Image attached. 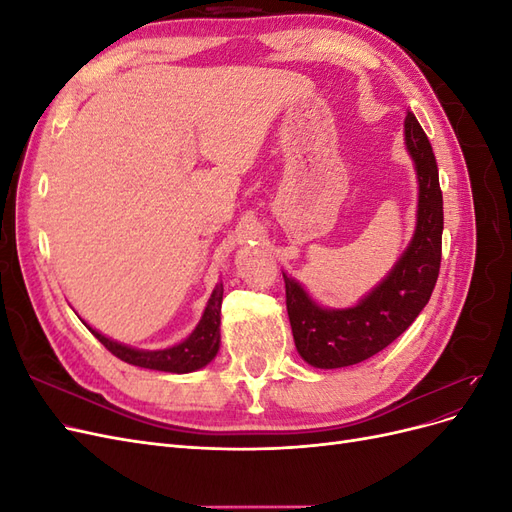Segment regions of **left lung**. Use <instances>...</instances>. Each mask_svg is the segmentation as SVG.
Returning a JSON list of instances; mask_svg holds the SVG:
<instances>
[{"label": "left lung", "mask_w": 512, "mask_h": 512, "mask_svg": "<svg viewBox=\"0 0 512 512\" xmlns=\"http://www.w3.org/2000/svg\"><path fill=\"white\" fill-rule=\"evenodd\" d=\"M406 145L418 175V220L410 247L389 277L356 307L322 309L284 275L294 346L309 365L348 367L378 354L410 327L436 288L444 228L442 190L429 138L412 113L406 117Z\"/></svg>", "instance_id": "left-lung-1"}]
</instances>
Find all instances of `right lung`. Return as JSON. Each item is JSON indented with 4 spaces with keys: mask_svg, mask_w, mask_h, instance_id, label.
<instances>
[{
    "mask_svg": "<svg viewBox=\"0 0 512 512\" xmlns=\"http://www.w3.org/2000/svg\"><path fill=\"white\" fill-rule=\"evenodd\" d=\"M222 297H224V288L222 284L215 286L211 299L207 303V309L203 314V320L198 322V327L194 333L185 339V342L166 348V350H134L128 346H121L117 342H111V339L100 335L89 327V331L98 337V342L115 354L117 359L126 361L136 367H145V369H158V371H173V374H185V371H194L205 367L215 354H218L220 348V314H222Z\"/></svg>",
    "mask_w": 512,
    "mask_h": 512,
    "instance_id": "right-lung-1",
    "label": "right lung"
}]
</instances>
